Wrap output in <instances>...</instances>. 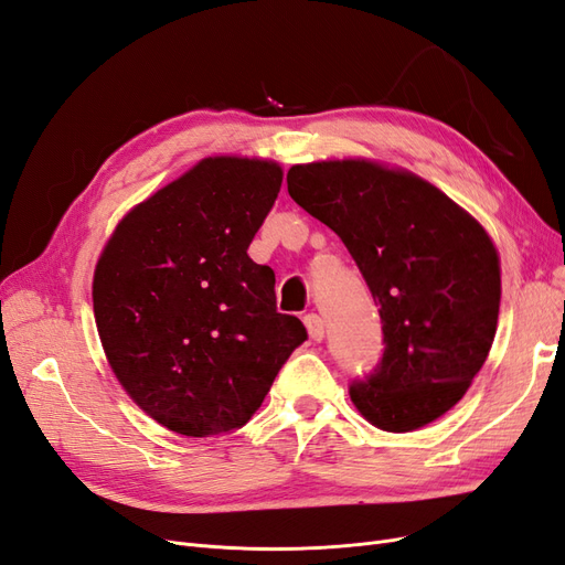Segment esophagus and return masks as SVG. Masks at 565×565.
Instances as JSON below:
<instances>
[{
	"mask_svg": "<svg viewBox=\"0 0 565 565\" xmlns=\"http://www.w3.org/2000/svg\"><path fill=\"white\" fill-rule=\"evenodd\" d=\"M303 324H306V330H309V337L313 341H322V337H324V322H322V318L318 313H306L303 316Z\"/></svg>",
	"mask_w": 565,
	"mask_h": 565,
	"instance_id": "1",
	"label": "esophagus"
}]
</instances>
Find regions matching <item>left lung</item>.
Listing matches in <instances>:
<instances>
[{"instance_id": "1", "label": "left lung", "mask_w": 565, "mask_h": 565, "mask_svg": "<svg viewBox=\"0 0 565 565\" xmlns=\"http://www.w3.org/2000/svg\"><path fill=\"white\" fill-rule=\"evenodd\" d=\"M287 191L330 226L380 306L384 351L349 386L384 431H415L461 401L498 330L500 259L483 226L415 174L365 160L295 164Z\"/></svg>"}]
</instances>
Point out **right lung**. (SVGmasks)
<instances>
[{
  "label": "right lung",
  "mask_w": 565,
  "mask_h": 565,
  "mask_svg": "<svg viewBox=\"0 0 565 565\" xmlns=\"http://www.w3.org/2000/svg\"><path fill=\"white\" fill-rule=\"evenodd\" d=\"M282 169L207 158L134 207L94 273V316L119 384L181 436L241 429L292 351L297 316L276 309V273L247 247Z\"/></svg>",
  "instance_id": "add662e5"
}]
</instances>
